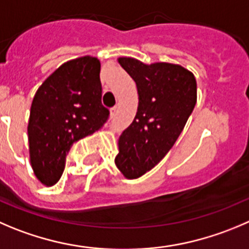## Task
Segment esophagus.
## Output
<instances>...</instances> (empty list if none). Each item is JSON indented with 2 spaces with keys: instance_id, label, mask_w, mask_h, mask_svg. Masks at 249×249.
Wrapping results in <instances>:
<instances>
[{
  "instance_id": "1",
  "label": "esophagus",
  "mask_w": 249,
  "mask_h": 249,
  "mask_svg": "<svg viewBox=\"0 0 249 249\" xmlns=\"http://www.w3.org/2000/svg\"><path fill=\"white\" fill-rule=\"evenodd\" d=\"M117 106H113L112 108H111V118H113L115 117L116 115H117Z\"/></svg>"
}]
</instances>
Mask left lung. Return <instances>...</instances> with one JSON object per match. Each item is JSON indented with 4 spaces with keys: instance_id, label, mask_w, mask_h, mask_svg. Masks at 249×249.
Segmentation results:
<instances>
[{
    "instance_id": "1",
    "label": "left lung",
    "mask_w": 249,
    "mask_h": 249,
    "mask_svg": "<svg viewBox=\"0 0 249 249\" xmlns=\"http://www.w3.org/2000/svg\"><path fill=\"white\" fill-rule=\"evenodd\" d=\"M118 62L136 82L139 96L137 115L121 134L115 159L123 176L133 179L155 167L176 143L197 103V82L178 65H144L131 57Z\"/></svg>"
}]
</instances>
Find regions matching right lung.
<instances>
[{
    "label": "right lung",
    "instance_id": "obj_1",
    "mask_svg": "<svg viewBox=\"0 0 249 249\" xmlns=\"http://www.w3.org/2000/svg\"><path fill=\"white\" fill-rule=\"evenodd\" d=\"M100 61L84 56L58 67L37 89L30 107V164L44 184L61 178L72 145L103 128L110 111L101 103Z\"/></svg>",
    "mask_w": 249,
    "mask_h": 249
}]
</instances>
